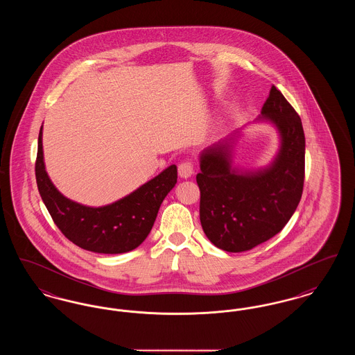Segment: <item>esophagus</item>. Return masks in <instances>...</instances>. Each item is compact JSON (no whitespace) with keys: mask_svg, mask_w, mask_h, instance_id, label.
Instances as JSON below:
<instances>
[{"mask_svg":"<svg viewBox=\"0 0 355 355\" xmlns=\"http://www.w3.org/2000/svg\"><path fill=\"white\" fill-rule=\"evenodd\" d=\"M178 174H180L181 178H185V180L189 178V177H191L194 174V165L191 162H189V161L180 164Z\"/></svg>","mask_w":355,"mask_h":355,"instance_id":"1","label":"esophagus"}]
</instances>
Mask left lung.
<instances>
[{
  "label": "left lung",
  "mask_w": 355,
  "mask_h": 355,
  "mask_svg": "<svg viewBox=\"0 0 355 355\" xmlns=\"http://www.w3.org/2000/svg\"><path fill=\"white\" fill-rule=\"evenodd\" d=\"M254 122L270 123L279 135V149L268 166L233 165L238 130L200 154L201 225L210 242L229 253L250 250L278 234L294 214L304 190L302 122L274 85Z\"/></svg>",
  "instance_id": "1"
}]
</instances>
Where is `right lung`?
<instances>
[{"label": "right lung", "instance_id": "add662e5", "mask_svg": "<svg viewBox=\"0 0 355 355\" xmlns=\"http://www.w3.org/2000/svg\"><path fill=\"white\" fill-rule=\"evenodd\" d=\"M35 180L51 218L69 241L93 253L121 254L135 250L149 236L161 203L177 184V166L170 165L116 202L98 207L74 202L58 191L46 173L41 126Z\"/></svg>", "mask_w": 355, "mask_h": 355}]
</instances>
